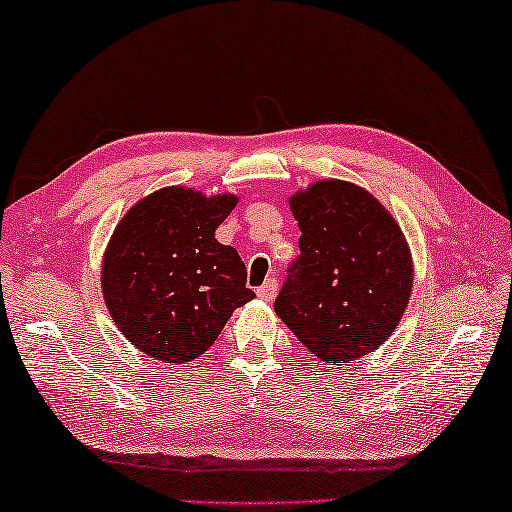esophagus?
<instances>
[{
    "label": "esophagus",
    "instance_id": "34e87169",
    "mask_svg": "<svg viewBox=\"0 0 512 512\" xmlns=\"http://www.w3.org/2000/svg\"><path fill=\"white\" fill-rule=\"evenodd\" d=\"M276 288H279V283H276L274 279H267L261 288L256 290V294H258V299H263V301H272L274 297H276Z\"/></svg>",
    "mask_w": 512,
    "mask_h": 512
}]
</instances>
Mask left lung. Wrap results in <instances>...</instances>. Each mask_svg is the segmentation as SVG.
I'll return each mask as SVG.
<instances>
[{
	"label": "left lung",
	"mask_w": 512,
	"mask_h": 512,
	"mask_svg": "<svg viewBox=\"0 0 512 512\" xmlns=\"http://www.w3.org/2000/svg\"><path fill=\"white\" fill-rule=\"evenodd\" d=\"M301 256L274 301L308 351L342 366L373 353L400 324L414 263L393 215L342 179H321L290 197Z\"/></svg>",
	"instance_id": "obj_1"
}]
</instances>
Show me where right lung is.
I'll return each mask as SVG.
<instances>
[{"label": "right lung", "mask_w": 512, "mask_h": 512, "mask_svg": "<svg viewBox=\"0 0 512 512\" xmlns=\"http://www.w3.org/2000/svg\"><path fill=\"white\" fill-rule=\"evenodd\" d=\"M238 197L168 186L116 224L103 256V299L134 348L186 364L218 339L231 312L256 297L238 251L215 240Z\"/></svg>", "instance_id": "right-lung-1"}]
</instances>
